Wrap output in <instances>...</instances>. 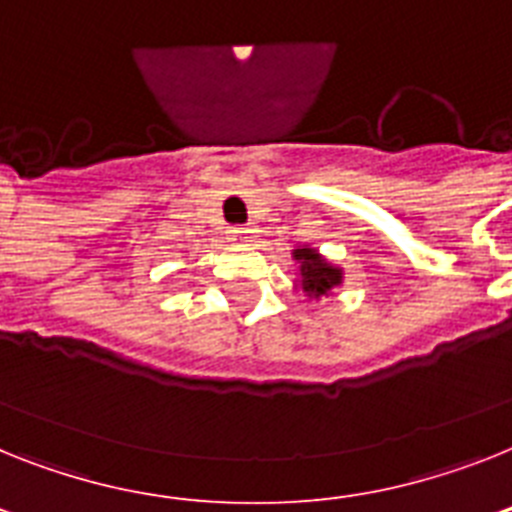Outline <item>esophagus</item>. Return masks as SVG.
<instances>
[{
  "mask_svg": "<svg viewBox=\"0 0 512 512\" xmlns=\"http://www.w3.org/2000/svg\"><path fill=\"white\" fill-rule=\"evenodd\" d=\"M229 234L234 242H249V239H252V229H249V226H231Z\"/></svg>",
  "mask_w": 512,
  "mask_h": 512,
  "instance_id": "34e87169",
  "label": "esophagus"
}]
</instances>
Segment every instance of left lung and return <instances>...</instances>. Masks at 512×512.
I'll return each instance as SVG.
<instances>
[{
    "label": "left lung",
    "instance_id": "left-lung-1",
    "mask_svg": "<svg viewBox=\"0 0 512 512\" xmlns=\"http://www.w3.org/2000/svg\"><path fill=\"white\" fill-rule=\"evenodd\" d=\"M296 260H302V276H304V291L309 294H328L333 286L341 283V273L336 268H330L315 249H296L294 252Z\"/></svg>",
    "mask_w": 512,
    "mask_h": 512
}]
</instances>
